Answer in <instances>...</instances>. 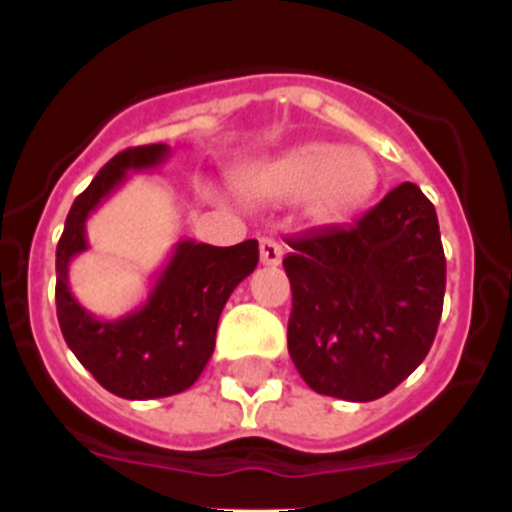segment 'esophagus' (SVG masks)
<instances>
[{
  "mask_svg": "<svg viewBox=\"0 0 512 512\" xmlns=\"http://www.w3.org/2000/svg\"><path fill=\"white\" fill-rule=\"evenodd\" d=\"M259 248H261V264L264 266H277L279 261H282L284 251L274 238H261Z\"/></svg>",
  "mask_w": 512,
  "mask_h": 512,
  "instance_id": "1",
  "label": "esophagus"
}]
</instances>
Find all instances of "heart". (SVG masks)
<instances>
[{"instance_id":"1","label":"heart","mask_w":512,"mask_h":512,"mask_svg":"<svg viewBox=\"0 0 512 512\" xmlns=\"http://www.w3.org/2000/svg\"><path fill=\"white\" fill-rule=\"evenodd\" d=\"M235 184L251 200L295 202L305 197L312 220L333 223L372 197L379 171L364 151H346L336 143H305L246 171Z\"/></svg>"}]
</instances>
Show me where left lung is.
Here are the masks:
<instances>
[{
	"mask_svg": "<svg viewBox=\"0 0 512 512\" xmlns=\"http://www.w3.org/2000/svg\"><path fill=\"white\" fill-rule=\"evenodd\" d=\"M287 348L318 395L369 402L420 366L436 338L446 259L436 207L405 182L351 225L289 238Z\"/></svg>",
	"mask_w": 512,
	"mask_h": 512,
	"instance_id": "left-lung-1",
	"label": "left lung"
}]
</instances>
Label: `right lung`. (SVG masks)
Returning <instances> with one entry per match:
<instances>
[{"mask_svg":"<svg viewBox=\"0 0 512 512\" xmlns=\"http://www.w3.org/2000/svg\"><path fill=\"white\" fill-rule=\"evenodd\" d=\"M169 153V146L153 143L107 161L71 205L56 248V312L63 338L104 390L125 400L169 397L200 379L215 351L225 302L259 264V241L220 248L184 238L153 277L146 302L128 315L97 318L71 295L69 266L89 248V215L125 184L128 171L156 169Z\"/></svg>","mask_w":512,"mask_h":512,"instance_id":"right-lung-1","label":"right lung"}]
</instances>
